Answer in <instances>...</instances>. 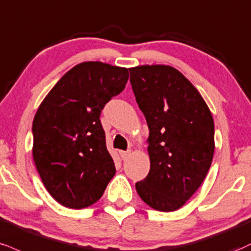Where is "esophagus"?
<instances>
[{
    "label": "esophagus",
    "instance_id": "1",
    "mask_svg": "<svg viewBox=\"0 0 251 251\" xmlns=\"http://www.w3.org/2000/svg\"><path fill=\"white\" fill-rule=\"evenodd\" d=\"M119 154L123 160H126L129 156V154H131V151H120Z\"/></svg>",
    "mask_w": 251,
    "mask_h": 251
}]
</instances>
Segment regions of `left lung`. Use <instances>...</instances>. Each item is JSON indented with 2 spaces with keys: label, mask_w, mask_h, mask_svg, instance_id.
<instances>
[{
  "label": "left lung",
  "mask_w": 251,
  "mask_h": 251,
  "mask_svg": "<svg viewBox=\"0 0 251 251\" xmlns=\"http://www.w3.org/2000/svg\"><path fill=\"white\" fill-rule=\"evenodd\" d=\"M128 70L150 129V173L135 183V189L153 209L174 212L198 191L212 165V113L200 92L176 69L140 65Z\"/></svg>",
  "instance_id": "1"
}]
</instances>
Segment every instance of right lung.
<instances>
[{
	"mask_svg": "<svg viewBox=\"0 0 251 251\" xmlns=\"http://www.w3.org/2000/svg\"><path fill=\"white\" fill-rule=\"evenodd\" d=\"M127 80L126 68L84 62L66 72L39 105L32 156L47 191L63 206H91L116 174L99 117Z\"/></svg>",
	"mask_w": 251,
	"mask_h": 251,
	"instance_id": "right-lung-1",
	"label": "right lung"
}]
</instances>
